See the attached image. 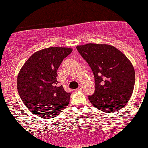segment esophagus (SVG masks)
Segmentation results:
<instances>
[{
    "mask_svg": "<svg viewBox=\"0 0 148 148\" xmlns=\"http://www.w3.org/2000/svg\"><path fill=\"white\" fill-rule=\"evenodd\" d=\"M82 88H83L82 86H79V87L77 89H76V90H77V91H80V90H82Z\"/></svg>",
    "mask_w": 148,
    "mask_h": 148,
    "instance_id": "esophagus-1",
    "label": "esophagus"
}]
</instances>
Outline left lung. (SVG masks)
<instances>
[{
	"label": "left lung",
	"mask_w": 148,
	"mask_h": 148,
	"mask_svg": "<svg viewBox=\"0 0 148 148\" xmlns=\"http://www.w3.org/2000/svg\"><path fill=\"white\" fill-rule=\"evenodd\" d=\"M76 49L94 74L95 90L88 96L92 104L106 113L120 111L130 100L135 84L130 61L111 45L90 43Z\"/></svg>",
	"instance_id": "left-lung-1"
}]
</instances>
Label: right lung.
<instances>
[{
    "instance_id": "obj_1",
    "label": "right lung",
    "mask_w": 148,
    "mask_h": 148,
    "mask_svg": "<svg viewBox=\"0 0 148 148\" xmlns=\"http://www.w3.org/2000/svg\"><path fill=\"white\" fill-rule=\"evenodd\" d=\"M72 51L66 47H50L35 52L18 74L17 89L25 106L37 116L56 117L68 106L72 92L59 86L57 70Z\"/></svg>"
}]
</instances>
